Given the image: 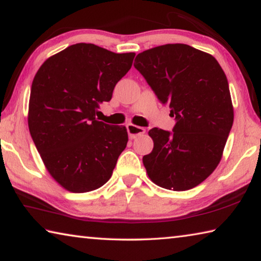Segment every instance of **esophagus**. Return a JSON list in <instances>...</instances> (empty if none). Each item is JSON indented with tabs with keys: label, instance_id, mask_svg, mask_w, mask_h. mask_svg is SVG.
Here are the masks:
<instances>
[{
	"label": "esophagus",
	"instance_id": "obj_1",
	"mask_svg": "<svg viewBox=\"0 0 261 261\" xmlns=\"http://www.w3.org/2000/svg\"><path fill=\"white\" fill-rule=\"evenodd\" d=\"M126 130H127V134H129L131 139H135V138H137V137L144 135L145 132H146V129H145V127L137 126L134 124H127Z\"/></svg>",
	"mask_w": 261,
	"mask_h": 261
}]
</instances>
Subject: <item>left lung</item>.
Returning a JSON list of instances; mask_svg holds the SVG:
<instances>
[{
	"instance_id": "obj_1",
	"label": "left lung",
	"mask_w": 261,
	"mask_h": 261,
	"mask_svg": "<svg viewBox=\"0 0 261 261\" xmlns=\"http://www.w3.org/2000/svg\"><path fill=\"white\" fill-rule=\"evenodd\" d=\"M135 68L175 117L173 132L153 127V151L144 155L148 177L173 191L208 177L222 158L233 122L226 74L211 54L168 43L137 55Z\"/></svg>"
}]
</instances>
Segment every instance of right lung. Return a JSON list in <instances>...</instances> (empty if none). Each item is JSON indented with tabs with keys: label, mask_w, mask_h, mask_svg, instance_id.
<instances>
[{
	"label": "right lung",
	"mask_w": 261,
	"mask_h": 261,
	"mask_svg": "<svg viewBox=\"0 0 261 261\" xmlns=\"http://www.w3.org/2000/svg\"><path fill=\"white\" fill-rule=\"evenodd\" d=\"M135 55L76 43L47 59L35 73L30 134L48 173L70 192H90L107 183L126 147V127L106 124L95 114L112 99Z\"/></svg>",
	"instance_id": "right-lung-1"
}]
</instances>
